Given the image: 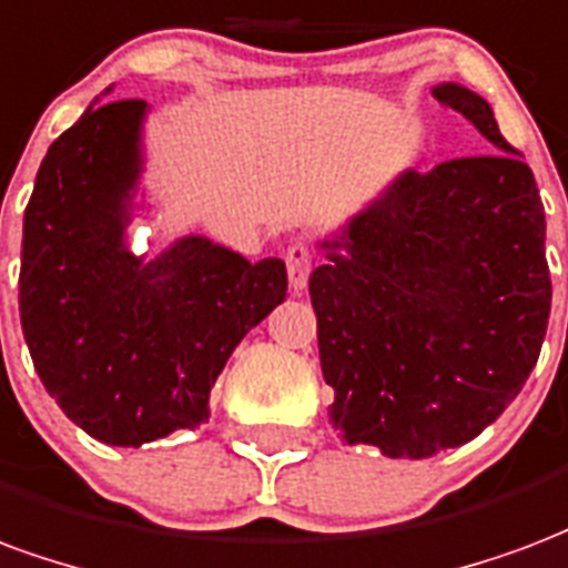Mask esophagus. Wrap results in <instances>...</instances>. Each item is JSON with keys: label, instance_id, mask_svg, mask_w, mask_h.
I'll return each instance as SVG.
<instances>
[{"label": "esophagus", "instance_id": "34e87169", "mask_svg": "<svg viewBox=\"0 0 568 568\" xmlns=\"http://www.w3.org/2000/svg\"><path fill=\"white\" fill-rule=\"evenodd\" d=\"M285 267H288V285H292V292L301 295L310 283V273H313V252L304 243H295L288 255H285Z\"/></svg>", "mask_w": 568, "mask_h": 568}]
</instances>
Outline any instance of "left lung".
Here are the masks:
<instances>
[{"instance_id": "left-lung-1", "label": "left lung", "mask_w": 568, "mask_h": 568, "mask_svg": "<svg viewBox=\"0 0 568 568\" xmlns=\"http://www.w3.org/2000/svg\"><path fill=\"white\" fill-rule=\"evenodd\" d=\"M434 95L497 153L406 168L318 241L310 276L331 424L422 460L476 439L518 397L551 313L536 178L464 83Z\"/></svg>"}]
</instances>
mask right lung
<instances>
[{
    "mask_svg": "<svg viewBox=\"0 0 568 568\" xmlns=\"http://www.w3.org/2000/svg\"><path fill=\"white\" fill-rule=\"evenodd\" d=\"M113 87L102 92L108 95ZM83 111L50 144L23 216L20 325L60 409L99 443L138 448L199 427L213 382L285 301L283 258L186 234L134 252L146 220V102Z\"/></svg>",
    "mask_w": 568,
    "mask_h": 568,
    "instance_id": "obj_1",
    "label": "right lung"
}]
</instances>
